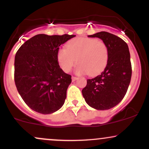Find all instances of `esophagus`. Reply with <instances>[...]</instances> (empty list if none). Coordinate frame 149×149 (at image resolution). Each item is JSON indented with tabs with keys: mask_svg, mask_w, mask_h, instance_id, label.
<instances>
[{
	"mask_svg": "<svg viewBox=\"0 0 149 149\" xmlns=\"http://www.w3.org/2000/svg\"><path fill=\"white\" fill-rule=\"evenodd\" d=\"M76 80H77V77H76V76H72V81H73V82L76 81Z\"/></svg>",
	"mask_w": 149,
	"mask_h": 149,
	"instance_id": "34e87169",
	"label": "esophagus"
}]
</instances>
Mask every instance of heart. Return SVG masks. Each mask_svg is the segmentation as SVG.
<instances>
[{"label": "heart", "instance_id": "obj_1", "mask_svg": "<svg viewBox=\"0 0 149 149\" xmlns=\"http://www.w3.org/2000/svg\"><path fill=\"white\" fill-rule=\"evenodd\" d=\"M109 57V49L105 42L87 38L72 39L66 44V49H59L57 53L58 61L65 72H69L77 61V73H88L90 76L102 73L107 66Z\"/></svg>", "mask_w": 149, "mask_h": 149}]
</instances>
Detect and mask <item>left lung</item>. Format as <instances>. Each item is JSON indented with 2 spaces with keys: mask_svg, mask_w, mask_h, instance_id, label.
I'll use <instances>...</instances> for the list:
<instances>
[{
  "mask_svg": "<svg viewBox=\"0 0 149 149\" xmlns=\"http://www.w3.org/2000/svg\"><path fill=\"white\" fill-rule=\"evenodd\" d=\"M90 38H99L107 44L109 61L102 73L87 80L82 90L85 102L97 110H108L116 107L124 98L130 83L132 65L127 44L117 36L101 31Z\"/></svg>",
  "mask_w": 149,
  "mask_h": 149,
  "instance_id": "obj_1",
  "label": "left lung"
}]
</instances>
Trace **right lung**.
<instances>
[{
    "instance_id": "obj_1",
    "label": "right lung",
    "mask_w": 149,
    "mask_h": 149,
    "mask_svg": "<svg viewBox=\"0 0 149 149\" xmlns=\"http://www.w3.org/2000/svg\"><path fill=\"white\" fill-rule=\"evenodd\" d=\"M75 35L38 34L19 48L15 59V83L22 100L42 114L57 111L64 104L71 76L59 66V46Z\"/></svg>"
}]
</instances>
